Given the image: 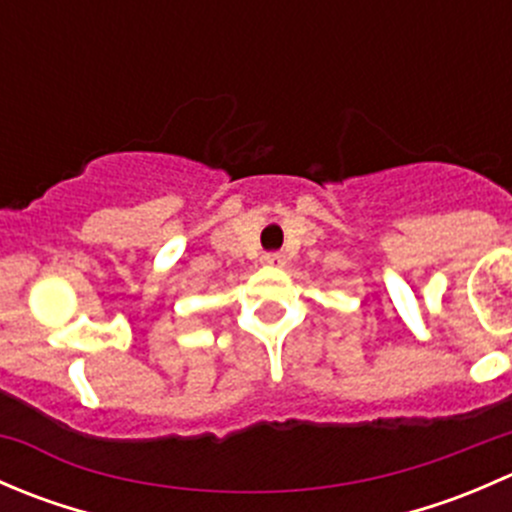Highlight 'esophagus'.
Wrapping results in <instances>:
<instances>
[{"instance_id": "esophagus-1", "label": "esophagus", "mask_w": 512, "mask_h": 512, "mask_svg": "<svg viewBox=\"0 0 512 512\" xmlns=\"http://www.w3.org/2000/svg\"><path fill=\"white\" fill-rule=\"evenodd\" d=\"M262 265L282 267L285 265V255H282V252H265V255H262Z\"/></svg>"}]
</instances>
